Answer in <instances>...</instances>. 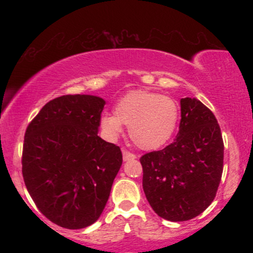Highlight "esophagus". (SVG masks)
Segmentation results:
<instances>
[{"instance_id": "1", "label": "esophagus", "mask_w": 253, "mask_h": 253, "mask_svg": "<svg viewBox=\"0 0 253 253\" xmlns=\"http://www.w3.org/2000/svg\"><path fill=\"white\" fill-rule=\"evenodd\" d=\"M123 158L125 162H127V161H132V159H135L136 157H135V155H133V153L128 152V151L124 150L123 151Z\"/></svg>"}]
</instances>
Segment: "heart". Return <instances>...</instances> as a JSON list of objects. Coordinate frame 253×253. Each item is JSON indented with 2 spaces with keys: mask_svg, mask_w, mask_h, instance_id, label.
Returning a JSON list of instances; mask_svg holds the SVG:
<instances>
[{
  "mask_svg": "<svg viewBox=\"0 0 253 253\" xmlns=\"http://www.w3.org/2000/svg\"><path fill=\"white\" fill-rule=\"evenodd\" d=\"M178 120V107L172 98L145 90L130 91L118 101L114 115L103 114L101 130L107 138L115 139L128 127L132 141L143 150L163 146L172 135Z\"/></svg>",
  "mask_w": 253,
  "mask_h": 253,
  "instance_id": "heart-1",
  "label": "heart"
}]
</instances>
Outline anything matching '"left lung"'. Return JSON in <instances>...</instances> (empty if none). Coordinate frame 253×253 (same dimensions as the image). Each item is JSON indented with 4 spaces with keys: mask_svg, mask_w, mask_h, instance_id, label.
<instances>
[{
    "mask_svg": "<svg viewBox=\"0 0 253 253\" xmlns=\"http://www.w3.org/2000/svg\"><path fill=\"white\" fill-rule=\"evenodd\" d=\"M143 189L152 210L169 221H187L213 202L221 181L223 141L215 117L197 98H181L172 144L140 158Z\"/></svg>",
    "mask_w": 253,
    "mask_h": 253,
    "instance_id": "8db88e82",
    "label": "left lung"
}]
</instances>
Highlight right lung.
Masks as SVG:
<instances>
[{
    "mask_svg": "<svg viewBox=\"0 0 253 253\" xmlns=\"http://www.w3.org/2000/svg\"><path fill=\"white\" fill-rule=\"evenodd\" d=\"M106 101L65 95L28 125L22 176L38 210L60 227H88L106 207L123 164L120 147L97 135Z\"/></svg>",
    "mask_w": 253,
    "mask_h": 253,
    "instance_id": "obj_1",
    "label": "right lung"
}]
</instances>
